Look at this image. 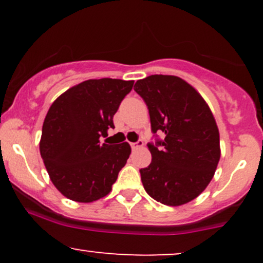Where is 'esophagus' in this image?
Instances as JSON below:
<instances>
[{"label":"esophagus","instance_id":"obj_1","mask_svg":"<svg viewBox=\"0 0 263 263\" xmlns=\"http://www.w3.org/2000/svg\"><path fill=\"white\" fill-rule=\"evenodd\" d=\"M143 146H144L143 141H137V142H135V143H131L132 149H138V148H141V147H143Z\"/></svg>","mask_w":263,"mask_h":263}]
</instances>
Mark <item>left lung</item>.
Returning a JSON list of instances; mask_svg holds the SVG:
<instances>
[{"mask_svg": "<svg viewBox=\"0 0 263 263\" xmlns=\"http://www.w3.org/2000/svg\"><path fill=\"white\" fill-rule=\"evenodd\" d=\"M148 106L153 134L164 140L148 143L152 162L141 170L151 198L170 206L195 199L213 179L220 159V136L206 101L174 75H151L135 84Z\"/></svg>", "mask_w": 263, "mask_h": 263, "instance_id": "8db88e82", "label": "left lung"}]
</instances>
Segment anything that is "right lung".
Segmentation results:
<instances>
[{
  "label": "right lung",
  "instance_id": "obj_1",
  "mask_svg": "<svg viewBox=\"0 0 263 263\" xmlns=\"http://www.w3.org/2000/svg\"><path fill=\"white\" fill-rule=\"evenodd\" d=\"M134 80L90 79L63 92L48 110L39 151L50 180L70 200L91 203L112 190L131 146L102 143Z\"/></svg>",
  "mask_w": 263,
  "mask_h": 263
}]
</instances>
